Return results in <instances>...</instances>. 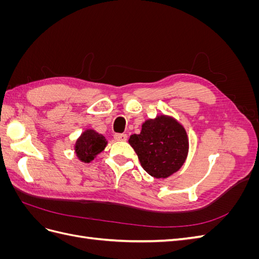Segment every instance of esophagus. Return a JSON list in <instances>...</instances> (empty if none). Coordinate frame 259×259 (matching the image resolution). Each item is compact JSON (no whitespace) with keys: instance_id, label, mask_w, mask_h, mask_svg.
Returning a JSON list of instances; mask_svg holds the SVG:
<instances>
[{"instance_id":"1","label":"esophagus","mask_w":259,"mask_h":259,"mask_svg":"<svg viewBox=\"0 0 259 259\" xmlns=\"http://www.w3.org/2000/svg\"><path fill=\"white\" fill-rule=\"evenodd\" d=\"M113 138L116 140V142H125L127 139L126 134H114Z\"/></svg>"}]
</instances>
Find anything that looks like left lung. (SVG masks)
I'll return each mask as SVG.
<instances>
[{"label":"left lung","instance_id":"obj_1","mask_svg":"<svg viewBox=\"0 0 259 259\" xmlns=\"http://www.w3.org/2000/svg\"><path fill=\"white\" fill-rule=\"evenodd\" d=\"M128 143L144 169L154 178H167L176 173L184 165L189 150L186 130L167 115L145 121L140 134L132 135Z\"/></svg>","mask_w":259,"mask_h":259}]
</instances>
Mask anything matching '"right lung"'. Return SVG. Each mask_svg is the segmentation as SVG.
<instances>
[{
  "label": "right lung",
  "instance_id": "add662e5",
  "mask_svg": "<svg viewBox=\"0 0 259 259\" xmlns=\"http://www.w3.org/2000/svg\"><path fill=\"white\" fill-rule=\"evenodd\" d=\"M106 146L107 140L104 135L94 130H86L75 142L74 150L80 161L90 163L104 150Z\"/></svg>",
  "mask_w": 259,
  "mask_h": 259
}]
</instances>
